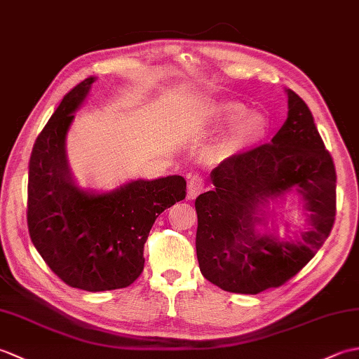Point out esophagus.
Wrapping results in <instances>:
<instances>
[{
    "mask_svg": "<svg viewBox=\"0 0 359 359\" xmlns=\"http://www.w3.org/2000/svg\"><path fill=\"white\" fill-rule=\"evenodd\" d=\"M203 191V180L197 174L188 175V191L187 197L189 201H194L197 196Z\"/></svg>",
    "mask_w": 359,
    "mask_h": 359,
    "instance_id": "34e87169",
    "label": "esophagus"
}]
</instances>
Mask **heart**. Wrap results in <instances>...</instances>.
Masks as SVG:
<instances>
[{
    "instance_id": "obj_1",
    "label": "heart",
    "mask_w": 359,
    "mask_h": 359,
    "mask_svg": "<svg viewBox=\"0 0 359 359\" xmlns=\"http://www.w3.org/2000/svg\"><path fill=\"white\" fill-rule=\"evenodd\" d=\"M210 112L212 123L216 126H228L207 152L211 162H224L241 156L257 147L269 134V117L261 111H248V106L242 102H216L211 104Z\"/></svg>"
}]
</instances>
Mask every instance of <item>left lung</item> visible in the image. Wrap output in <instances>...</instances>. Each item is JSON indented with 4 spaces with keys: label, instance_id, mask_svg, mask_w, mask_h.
Returning a JSON list of instances; mask_svg holds the SVG:
<instances>
[{
    "label": "left lung",
    "instance_id": "obj_1",
    "mask_svg": "<svg viewBox=\"0 0 359 359\" xmlns=\"http://www.w3.org/2000/svg\"><path fill=\"white\" fill-rule=\"evenodd\" d=\"M288 114L270 143L224 160L215 189L196 199L201 271L225 292L257 294L306 266L329 238L337 212V172L306 102L285 89ZM296 192L304 219L279 231L276 202Z\"/></svg>",
    "mask_w": 359,
    "mask_h": 359
}]
</instances>
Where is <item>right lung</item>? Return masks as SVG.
<instances>
[{
    "mask_svg": "<svg viewBox=\"0 0 359 359\" xmlns=\"http://www.w3.org/2000/svg\"><path fill=\"white\" fill-rule=\"evenodd\" d=\"M95 77L67 93L34 144L27 226L35 248L74 288L106 292L140 276L143 247L160 212L185 199L182 175L137 179L109 191L81 188L67 163L66 137Z\"/></svg>",
    "mask_w": 359,
    "mask_h": 359,
    "instance_id": "1",
    "label": "right lung"
}]
</instances>
